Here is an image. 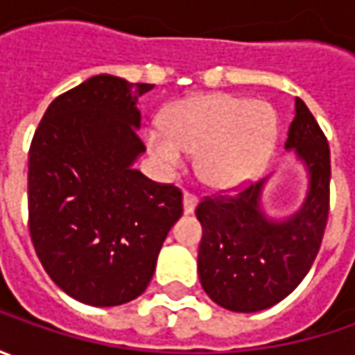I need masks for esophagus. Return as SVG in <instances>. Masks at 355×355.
I'll return each instance as SVG.
<instances>
[{
	"instance_id": "esophagus-1",
	"label": "esophagus",
	"mask_w": 355,
	"mask_h": 355,
	"mask_svg": "<svg viewBox=\"0 0 355 355\" xmlns=\"http://www.w3.org/2000/svg\"><path fill=\"white\" fill-rule=\"evenodd\" d=\"M196 207H198V199L193 198L191 193H185L184 196V213L185 215H191V213L196 211Z\"/></svg>"
}]
</instances>
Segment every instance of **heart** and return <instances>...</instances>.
<instances>
[{"label":"heart","instance_id":"obj_1","mask_svg":"<svg viewBox=\"0 0 355 355\" xmlns=\"http://www.w3.org/2000/svg\"><path fill=\"white\" fill-rule=\"evenodd\" d=\"M279 136L275 110L225 92L196 94L171 106L166 132L150 128L146 146L164 173L198 156L199 182L213 191H231L254 180L266 166Z\"/></svg>","mask_w":355,"mask_h":355}]
</instances>
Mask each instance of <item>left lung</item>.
<instances>
[{"label":"left lung","instance_id":"left-lung-1","mask_svg":"<svg viewBox=\"0 0 355 355\" xmlns=\"http://www.w3.org/2000/svg\"><path fill=\"white\" fill-rule=\"evenodd\" d=\"M284 150L306 173L304 199L288 215L265 207L272 173L233 198L201 201L196 209L203 237L198 272L203 291L231 312L275 306L300 284L320 249L330 201V148L318 122L300 98Z\"/></svg>","mask_w":355,"mask_h":355}]
</instances>
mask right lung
<instances>
[{
  "instance_id": "right-lung-1",
  "label": "right lung",
  "mask_w": 355,
  "mask_h": 355,
  "mask_svg": "<svg viewBox=\"0 0 355 355\" xmlns=\"http://www.w3.org/2000/svg\"><path fill=\"white\" fill-rule=\"evenodd\" d=\"M154 85L96 75L49 104L29 150V231L51 280L83 304L120 306L150 284L182 191L134 170L138 98Z\"/></svg>"
}]
</instances>
